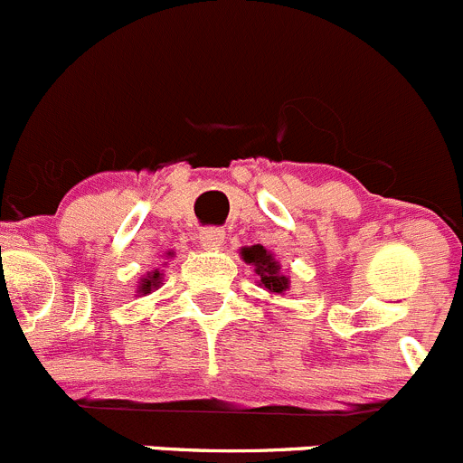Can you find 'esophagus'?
<instances>
[{
    "label": "esophagus",
    "mask_w": 463,
    "mask_h": 463,
    "mask_svg": "<svg viewBox=\"0 0 463 463\" xmlns=\"http://www.w3.org/2000/svg\"><path fill=\"white\" fill-rule=\"evenodd\" d=\"M222 241H225V232H222L221 227H204V230L200 232V242H203V247H207V250H218V247L222 245Z\"/></svg>",
    "instance_id": "esophagus-1"
}]
</instances>
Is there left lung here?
<instances>
[{
  "instance_id": "left-lung-1",
  "label": "left lung",
  "mask_w": 463,
  "mask_h": 463,
  "mask_svg": "<svg viewBox=\"0 0 463 463\" xmlns=\"http://www.w3.org/2000/svg\"><path fill=\"white\" fill-rule=\"evenodd\" d=\"M241 256L245 263L254 265V272L259 274L260 288H265L268 292H274V295H281V292H286L290 288L288 286V279L281 274L279 260H274V256L263 245L242 247Z\"/></svg>"
}]
</instances>
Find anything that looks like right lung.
Wrapping results in <instances>:
<instances>
[{
	"label": "right lung",
	"mask_w": 463,
	"mask_h": 463,
	"mask_svg": "<svg viewBox=\"0 0 463 463\" xmlns=\"http://www.w3.org/2000/svg\"><path fill=\"white\" fill-rule=\"evenodd\" d=\"M159 279H162V274H159L157 269H155V272H150L148 277H146L144 281H141V286H139L141 295H148V292L153 290V288H157L159 286Z\"/></svg>",
	"instance_id": "1"
}]
</instances>
